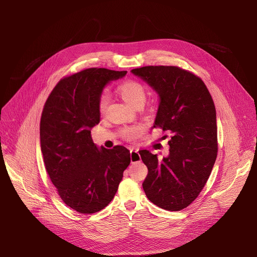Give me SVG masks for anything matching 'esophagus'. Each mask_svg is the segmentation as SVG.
Listing matches in <instances>:
<instances>
[{
	"instance_id": "esophagus-1",
	"label": "esophagus",
	"mask_w": 257,
	"mask_h": 257,
	"mask_svg": "<svg viewBox=\"0 0 257 257\" xmlns=\"http://www.w3.org/2000/svg\"><path fill=\"white\" fill-rule=\"evenodd\" d=\"M130 158H131L132 163L141 161V155H140L138 149H134V148L130 149Z\"/></svg>"
}]
</instances>
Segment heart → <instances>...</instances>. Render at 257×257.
<instances>
[{"instance_id": "obj_1", "label": "heart", "mask_w": 257, "mask_h": 257, "mask_svg": "<svg viewBox=\"0 0 257 257\" xmlns=\"http://www.w3.org/2000/svg\"><path fill=\"white\" fill-rule=\"evenodd\" d=\"M117 93L126 102V103H128L130 106L134 108L140 107V106L143 107L147 99V90L144 87V84L135 80H127L119 84L117 88ZM106 102H107V98L104 95L100 97L98 107L101 112L105 109ZM141 133H142V128L138 126L126 127L122 130V135L125 139H128V140L136 139Z\"/></svg>"}]
</instances>
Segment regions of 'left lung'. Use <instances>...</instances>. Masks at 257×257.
<instances>
[{"instance_id": "obj_1", "label": "left lung", "mask_w": 257, "mask_h": 257, "mask_svg": "<svg viewBox=\"0 0 257 257\" xmlns=\"http://www.w3.org/2000/svg\"><path fill=\"white\" fill-rule=\"evenodd\" d=\"M131 72L158 94L153 128L159 127L170 135L167 157L158 159L148 150L140 151L148 167L145 193L161 209L183 210L198 196L216 161L214 101L199 77L179 67L146 66Z\"/></svg>"}]
</instances>
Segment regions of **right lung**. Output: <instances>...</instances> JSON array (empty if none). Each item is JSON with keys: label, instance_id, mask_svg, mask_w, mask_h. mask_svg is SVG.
I'll return each mask as SVG.
<instances>
[{"label": "right lung", "instance_id": "right-lung-1", "mask_svg": "<svg viewBox=\"0 0 257 257\" xmlns=\"http://www.w3.org/2000/svg\"><path fill=\"white\" fill-rule=\"evenodd\" d=\"M126 73L84 69L61 79L45 102L40 145L46 172L62 200L81 214L107 206L131 161L125 147L98 148L91 138V129L100 121L102 91Z\"/></svg>", "mask_w": 257, "mask_h": 257}]
</instances>
